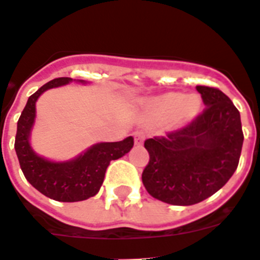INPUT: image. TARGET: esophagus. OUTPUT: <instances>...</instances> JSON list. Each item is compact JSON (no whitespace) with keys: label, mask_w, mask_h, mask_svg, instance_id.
<instances>
[{"label":"esophagus","mask_w":260,"mask_h":260,"mask_svg":"<svg viewBox=\"0 0 260 260\" xmlns=\"http://www.w3.org/2000/svg\"><path fill=\"white\" fill-rule=\"evenodd\" d=\"M145 141V133L143 132H135L134 133V142L135 145H142Z\"/></svg>","instance_id":"34e87169"}]
</instances>
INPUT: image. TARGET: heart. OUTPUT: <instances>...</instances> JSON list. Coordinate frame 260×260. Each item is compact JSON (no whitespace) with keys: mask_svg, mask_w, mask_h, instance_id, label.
<instances>
[{"mask_svg":"<svg viewBox=\"0 0 260 260\" xmlns=\"http://www.w3.org/2000/svg\"><path fill=\"white\" fill-rule=\"evenodd\" d=\"M201 100L199 96L190 94L184 96L183 93L171 92L159 96L150 104V114L157 121H172L177 125L193 119L200 112Z\"/></svg>","mask_w":260,"mask_h":260,"instance_id":"heart-1","label":"heart"}]
</instances>
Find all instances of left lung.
Returning a JSON list of instances; mask_svg holds the SVG:
<instances>
[{"instance_id":"left-lung-1","label":"left lung","mask_w":260,"mask_h":260,"mask_svg":"<svg viewBox=\"0 0 260 260\" xmlns=\"http://www.w3.org/2000/svg\"><path fill=\"white\" fill-rule=\"evenodd\" d=\"M205 109L187 125L146 139L150 160L142 181L155 199L193 205L214 194L236 172L243 145L241 115L218 88L197 85Z\"/></svg>"}]
</instances>
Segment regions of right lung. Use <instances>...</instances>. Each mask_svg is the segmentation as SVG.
Listing matches in <instances>:
<instances>
[{
	"mask_svg": "<svg viewBox=\"0 0 260 260\" xmlns=\"http://www.w3.org/2000/svg\"><path fill=\"white\" fill-rule=\"evenodd\" d=\"M71 77H57L31 94L17 123L14 148L19 166L28 183L44 196L61 203L83 201L97 194L103 185L109 163L132 150L133 137L121 142L99 143L83 155L64 163H54L38 156L28 143L30 130L35 118V103L44 90L64 85Z\"/></svg>",
	"mask_w": 260,
	"mask_h": 260,
	"instance_id": "1",
	"label": "right lung"
}]
</instances>
